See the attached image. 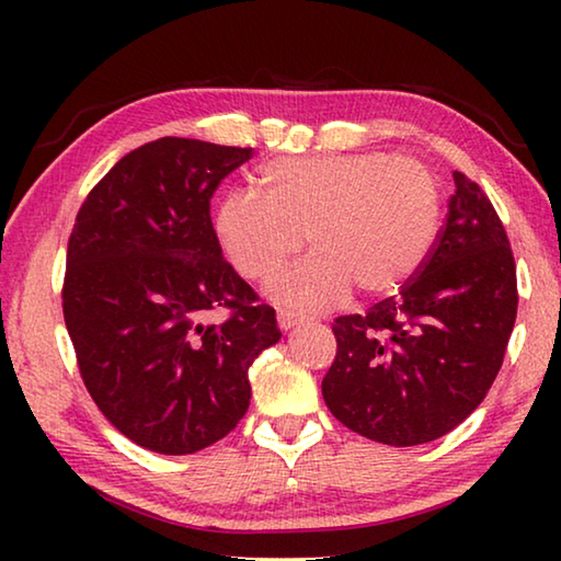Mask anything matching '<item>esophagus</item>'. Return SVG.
<instances>
[{
  "label": "esophagus",
  "mask_w": 561,
  "mask_h": 561,
  "mask_svg": "<svg viewBox=\"0 0 561 561\" xmlns=\"http://www.w3.org/2000/svg\"><path fill=\"white\" fill-rule=\"evenodd\" d=\"M301 321H304V317L297 314V311H289V309H279V311H277V324H279V329H284V331L294 329L297 324H301Z\"/></svg>",
  "instance_id": "1"
}]
</instances>
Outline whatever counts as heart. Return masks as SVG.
<instances>
[{
	"mask_svg": "<svg viewBox=\"0 0 561 561\" xmlns=\"http://www.w3.org/2000/svg\"><path fill=\"white\" fill-rule=\"evenodd\" d=\"M264 197L227 193L215 210L225 257L264 282L301 250L311 254L270 284L299 309H329L356 287L383 294L428 257L440 222L438 180L413 158L339 153L277 158L260 170Z\"/></svg>",
	"mask_w": 561,
	"mask_h": 561,
	"instance_id": "heart-1",
	"label": "heart"
}]
</instances>
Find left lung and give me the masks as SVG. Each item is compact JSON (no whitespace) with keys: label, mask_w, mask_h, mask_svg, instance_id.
<instances>
[{"label":"left lung","mask_w":561,"mask_h":561,"mask_svg":"<svg viewBox=\"0 0 561 561\" xmlns=\"http://www.w3.org/2000/svg\"><path fill=\"white\" fill-rule=\"evenodd\" d=\"M448 217L396 297L334 321L329 411L368 440L408 448L460 425L488 396L517 317V270L495 207L455 170Z\"/></svg>","instance_id":"8db88e82"}]
</instances>
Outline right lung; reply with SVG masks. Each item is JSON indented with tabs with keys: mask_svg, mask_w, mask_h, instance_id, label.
I'll list each match as a JSON object with an SVG mask.
<instances>
[{
	"mask_svg": "<svg viewBox=\"0 0 561 561\" xmlns=\"http://www.w3.org/2000/svg\"><path fill=\"white\" fill-rule=\"evenodd\" d=\"M252 148L158 138L113 165L76 215L64 321L83 383L136 445L190 455L250 408L252 360L282 331L222 257L210 197ZM230 308L222 325H205Z\"/></svg>",
	"mask_w": 561,
	"mask_h": 561,
	"instance_id": "obj_1",
	"label": "right lung"
}]
</instances>
